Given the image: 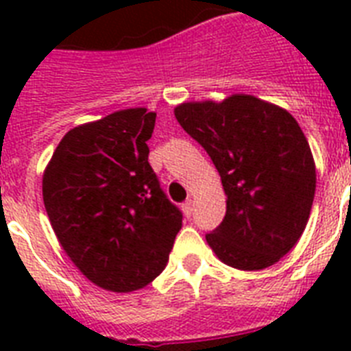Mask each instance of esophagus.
<instances>
[{
  "instance_id": "obj_1",
  "label": "esophagus",
  "mask_w": 351,
  "mask_h": 351,
  "mask_svg": "<svg viewBox=\"0 0 351 351\" xmlns=\"http://www.w3.org/2000/svg\"><path fill=\"white\" fill-rule=\"evenodd\" d=\"M193 208H195V202H193L191 198H187L186 202L182 204V209H184V213H186L187 217H191V213H193Z\"/></svg>"
}]
</instances>
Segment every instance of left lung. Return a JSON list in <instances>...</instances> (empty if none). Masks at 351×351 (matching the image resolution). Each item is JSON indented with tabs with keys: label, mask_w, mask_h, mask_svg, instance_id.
Masks as SVG:
<instances>
[{
	"label": "left lung",
	"mask_w": 351,
	"mask_h": 351,
	"mask_svg": "<svg viewBox=\"0 0 351 351\" xmlns=\"http://www.w3.org/2000/svg\"><path fill=\"white\" fill-rule=\"evenodd\" d=\"M175 117L211 156L228 197L224 220L206 234L215 255L244 271L273 266L300 239L315 197V162L297 120L251 95L182 104Z\"/></svg>",
	"instance_id": "8db88e82"
}]
</instances>
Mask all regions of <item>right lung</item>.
Instances as JSON below:
<instances>
[{"instance_id": "right-lung-1", "label": "right lung", "mask_w": 351, "mask_h": 351, "mask_svg": "<svg viewBox=\"0 0 351 351\" xmlns=\"http://www.w3.org/2000/svg\"><path fill=\"white\" fill-rule=\"evenodd\" d=\"M156 112L123 109L71 129L43 173V202L63 251L90 282L134 291L169 261L182 211L149 165Z\"/></svg>"}]
</instances>
